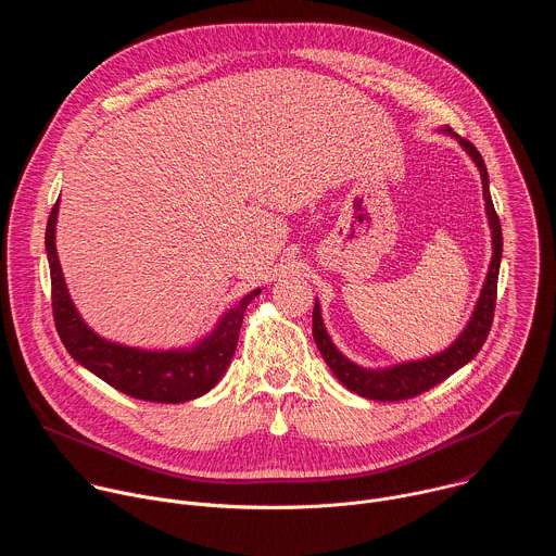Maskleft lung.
<instances>
[{"instance_id": "obj_1", "label": "left lung", "mask_w": 556, "mask_h": 556, "mask_svg": "<svg viewBox=\"0 0 556 556\" xmlns=\"http://www.w3.org/2000/svg\"><path fill=\"white\" fill-rule=\"evenodd\" d=\"M462 147L468 151V155L475 161L482 176V189H484V200H486V213L489 222L493 228V260L491 268L484 281L482 296L478 301V307L472 312V319L462 332V337L442 354L425 358V361H414L405 363L391 369H380V371H369L363 369L354 363H350L330 341L324 321H321V312L319 303H314L312 312V332H314V343L319 348L321 356L334 371V376L354 393L365 395L369 401H380V403H393V401H409L416 399V395L429 391L431 387L440 384L446 380L453 371L464 367L470 358L478 356L482 345L486 343V337L493 326V316H495V303H497V277H500V262H502V224L495 213L491 191H489V172L484 165L482 153L475 149V144L466 138H459Z\"/></svg>"}]
</instances>
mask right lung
<instances>
[{"label":"right lung","instance_id":"1","mask_svg":"<svg viewBox=\"0 0 556 556\" xmlns=\"http://www.w3.org/2000/svg\"><path fill=\"white\" fill-rule=\"evenodd\" d=\"M56 211L59 200L48 217L46 251L50 264L54 328L70 356L114 389L138 401L187 403L213 389L235 354L244 309L253 296L260 294V290H253L232 309H228L215 332L191 352H144L110 343L97 337L81 321V316L70 301L54 249Z\"/></svg>","mask_w":556,"mask_h":556}]
</instances>
